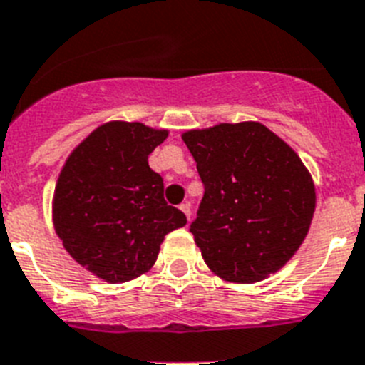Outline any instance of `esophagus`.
Here are the masks:
<instances>
[{
	"label": "esophagus",
	"mask_w": 365,
	"mask_h": 365,
	"mask_svg": "<svg viewBox=\"0 0 365 365\" xmlns=\"http://www.w3.org/2000/svg\"><path fill=\"white\" fill-rule=\"evenodd\" d=\"M180 210L185 213V217H187V219H191V204H189V202H183L182 206H180Z\"/></svg>",
	"instance_id": "obj_1"
}]
</instances>
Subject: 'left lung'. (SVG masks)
<instances>
[{
    "label": "left lung",
    "instance_id": "left-lung-1",
    "mask_svg": "<svg viewBox=\"0 0 365 365\" xmlns=\"http://www.w3.org/2000/svg\"><path fill=\"white\" fill-rule=\"evenodd\" d=\"M204 198L191 234L207 267L252 284L282 269L304 241L315 185L292 146L259 122L217 124L182 135Z\"/></svg>",
    "mask_w": 365,
    "mask_h": 365
}]
</instances>
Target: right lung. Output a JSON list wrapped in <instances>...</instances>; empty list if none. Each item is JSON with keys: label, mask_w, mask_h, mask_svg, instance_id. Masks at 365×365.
<instances>
[{"label": "right lung", "mask_w": 365, "mask_h": 365, "mask_svg": "<svg viewBox=\"0 0 365 365\" xmlns=\"http://www.w3.org/2000/svg\"><path fill=\"white\" fill-rule=\"evenodd\" d=\"M167 130L140 122L98 125L68 155L53 192V226L76 262L109 284L150 271L165 235L187 225L163 197L148 155Z\"/></svg>", "instance_id": "add662e5"}]
</instances>
